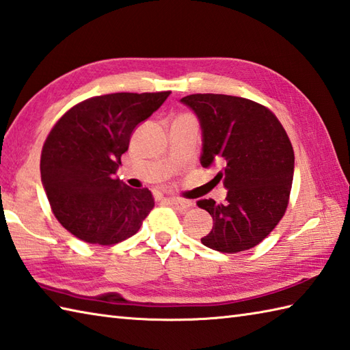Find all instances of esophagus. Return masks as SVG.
<instances>
[{
	"mask_svg": "<svg viewBox=\"0 0 350 350\" xmlns=\"http://www.w3.org/2000/svg\"><path fill=\"white\" fill-rule=\"evenodd\" d=\"M166 202L176 211H187L191 206L190 201H184V199H178V198H167Z\"/></svg>",
	"mask_w": 350,
	"mask_h": 350,
	"instance_id": "34e87169",
	"label": "esophagus"
}]
</instances>
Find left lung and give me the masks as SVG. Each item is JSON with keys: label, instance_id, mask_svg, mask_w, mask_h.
I'll list each match as a JSON object with an SVG mask.
<instances>
[{"label": "left lung", "instance_id": "8db88e82", "mask_svg": "<svg viewBox=\"0 0 350 350\" xmlns=\"http://www.w3.org/2000/svg\"><path fill=\"white\" fill-rule=\"evenodd\" d=\"M202 131V167L220 166L216 180L226 202L198 201L213 217L202 245L219 252L247 251L265 240L282 219L295 174V152L272 111L251 99L196 94L181 98Z\"/></svg>", "mask_w": 350, "mask_h": 350}]
</instances>
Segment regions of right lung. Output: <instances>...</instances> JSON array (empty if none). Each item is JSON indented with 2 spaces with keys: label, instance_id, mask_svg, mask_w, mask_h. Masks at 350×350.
<instances>
[{
  "label": "right lung",
  "instance_id": "right-lung-1",
  "mask_svg": "<svg viewBox=\"0 0 350 350\" xmlns=\"http://www.w3.org/2000/svg\"><path fill=\"white\" fill-rule=\"evenodd\" d=\"M170 92L110 94L74 105L48 134L42 185L57 220L85 243L115 245L140 230L154 208L148 189L116 176L131 134Z\"/></svg>",
  "mask_w": 350,
  "mask_h": 350
}]
</instances>
